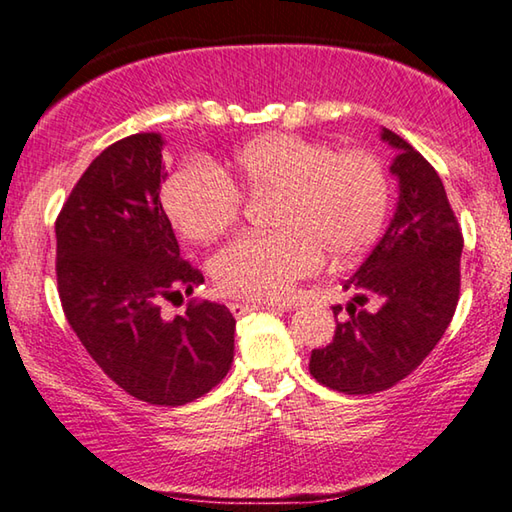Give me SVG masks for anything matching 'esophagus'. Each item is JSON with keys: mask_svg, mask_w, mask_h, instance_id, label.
<instances>
[{"mask_svg": "<svg viewBox=\"0 0 512 512\" xmlns=\"http://www.w3.org/2000/svg\"><path fill=\"white\" fill-rule=\"evenodd\" d=\"M253 309H282L280 305H248V302H230V311L235 316H244V314H248V311H253Z\"/></svg>", "mask_w": 512, "mask_h": 512, "instance_id": "1", "label": "esophagus"}]
</instances>
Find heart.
Returning a JSON list of instances; mask_svg holds the SVG:
<instances>
[{
  "label": "heart",
  "mask_w": 512,
  "mask_h": 512,
  "mask_svg": "<svg viewBox=\"0 0 512 512\" xmlns=\"http://www.w3.org/2000/svg\"><path fill=\"white\" fill-rule=\"evenodd\" d=\"M232 180L248 194H273L268 235H241L212 257L216 287L228 296L282 300L323 266L348 264L384 230L391 183L379 158L291 133L257 137L232 158ZM173 225L192 241H212L237 223L241 194L212 167H180L162 189Z\"/></svg>",
  "instance_id": "obj_1"
}]
</instances>
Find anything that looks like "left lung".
Listing matches in <instances>:
<instances>
[{"label": "left lung", "instance_id": "obj_1", "mask_svg": "<svg viewBox=\"0 0 512 512\" xmlns=\"http://www.w3.org/2000/svg\"><path fill=\"white\" fill-rule=\"evenodd\" d=\"M381 140L397 149L400 201L386 235L343 282L354 291L348 318L309 359L314 379L345 395L386 391L411 375L443 339L461 296L463 232L443 180L404 137L384 128Z\"/></svg>", "mask_w": 512, "mask_h": 512}]
</instances>
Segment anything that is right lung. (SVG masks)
<instances>
[{"label": "right lung", "instance_id": "obj_1", "mask_svg": "<svg viewBox=\"0 0 512 512\" xmlns=\"http://www.w3.org/2000/svg\"><path fill=\"white\" fill-rule=\"evenodd\" d=\"M162 144L137 133L92 160L56 219V280L67 323L97 366L137 400L180 406L228 375L235 318L196 298L183 316L160 314V300L203 282L162 210Z\"/></svg>", "mask_w": 512, "mask_h": 512}]
</instances>
